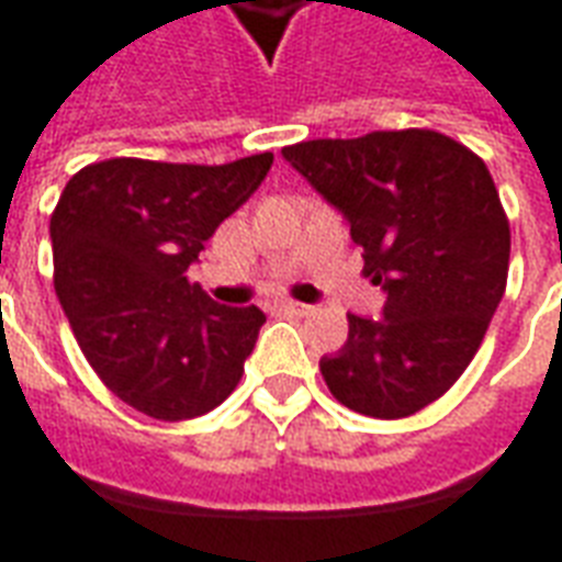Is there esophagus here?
Listing matches in <instances>:
<instances>
[{"instance_id": "1", "label": "esophagus", "mask_w": 562, "mask_h": 562, "mask_svg": "<svg viewBox=\"0 0 562 562\" xmlns=\"http://www.w3.org/2000/svg\"><path fill=\"white\" fill-rule=\"evenodd\" d=\"M280 306L285 310V313H292V316H310V313H313V306L297 304V301H282Z\"/></svg>"}]
</instances>
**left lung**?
I'll return each instance as SVG.
<instances>
[{
    "label": "left lung",
    "instance_id": "8db88e82",
    "mask_svg": "<svg viewBox=\"0 0 562 562\" xmlns=\"http://www.w3.org/2000/svg\"><path fill=\"white\" fill-rule=\"evenodd\" d=\"M282 159L349 222L382 316L349 313V340L318 370L370 418L439 401L479 352L508 277L506 210L484 161L430 128L304 140Z\"/></svg>",
    "mask_w": 562,
    "mask_h": 562
}]
</instances>
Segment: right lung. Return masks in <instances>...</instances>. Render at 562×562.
<instances>
[{
    "label": "right lung",
    "mask_w": 562,
    "mask_h": 562,
    "mask_svg": "<svg viewBox=\"0 0 562 562\" xmlns=\"http://www.w3.org/2000/svg\"><path fill=\"white\" fill-rule=\"evenodd\" d=\"M270 165L273 153L228 165L108 159L63 189L50 216L56 297L80 352L132 409L183 422L237 389L265 313L210 301L186 270Z\"/></svg>",
    "instance_id": "1"
}]
</instances>
